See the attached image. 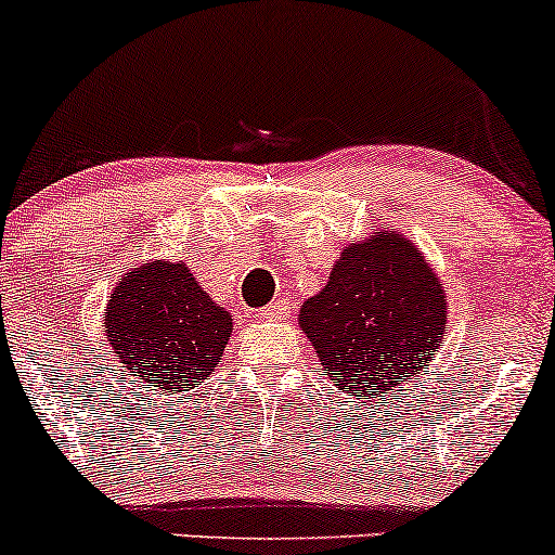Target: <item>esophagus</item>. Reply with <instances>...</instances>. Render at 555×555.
I'll use <instances>...</instances> for the list:
<instances>
[{
    "label": "esophagus",
    "mask_w": 555,
    "mask_h": 555,
    "mask_svg": "<svg viewBox=\"0 0 555 555\" xmlns=\"http://www.w3.org/2000/svg\"><path fill=\"white\" fill-rule=\"evenodd\" d=\"M289 315V306L287 300H273L271 306H266L263 310L258 313L260 321H284Z\"/></svg>",
    "instance_id": "1"
}]
</instances>
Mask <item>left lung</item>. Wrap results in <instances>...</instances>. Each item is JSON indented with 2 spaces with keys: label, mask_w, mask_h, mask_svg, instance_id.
<instances>
[{
  "label": "left lung",
  "mask_w": 555,
  "mask_h": 555,
  "mask_svg": "<svg viewBox=\"0 0 555 555\" xmlns=\"http://www.w3.org/2000/svg\"><path fill=\"white\" fill-rule=\"evenodd\" d=\"M448 302L424 255L376 231L350 245L324 292L302 306L300 326L324 374L356 400L385 398L440 350Z\"/></svg>",
  "instance_id": "left-lung-1"
}]
</instances>
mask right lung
<instances>
[{"instance_id": "1", "label": "right lung", "mask_w": 555, "mask_h": 555, "mask_svg": "<svg viewBox=\"0 0 555 555\" xmlns=\"http://www.w3.org/2000/svg\"><path fill=\"white\" fill-rule=\"evenodd\" d=\"M118 363L168 395L186 392L218 366L231 315L205 295L184 263H147L126 273L105 315Z\"/></svg>"}]
</instances>
